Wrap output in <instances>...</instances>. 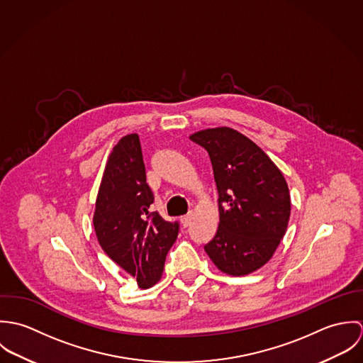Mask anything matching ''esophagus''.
Here are the masks:
<instances>
[{"label":"esophagus","mask_w":363,"mask_h":363,"mask_svg":"<svg viewBox=\"0 0 363 363\" xmlns=\"http://www.w3.org/2000/svg\"><path fill=\"white\" fill-rule=\"evenodd\" d=\"M180 222H182V225H183L184 228H187V226L190 225V222H191V215L187 213V215L182 216V218H180Z\"/></svg>","instance_id":"34e87169"}]
</instances>
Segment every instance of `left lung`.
<instances>
[{"label":"left lung","mask_w":363,"mask_h":363,"mask_svg":"<svg viewBox=\"0 0 363 363\" xmlns=\"http://www.w3.org/2000/svg\"><path fill=\"white\" fill-rule=\"evenodd\" d=\"M190 140L207 151L218 190L219 225L204 250L222 272L250 274L272 257L286 232L288 184L265 152L236 130L208 128Z\"/></svg>","instance_id":"left-lung-1"}]
</instances>
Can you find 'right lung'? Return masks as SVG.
I'll return each instance as SVG.
<instances>
[{
  "label": "right lung",
  "instance_id": "1",
  "mask_svg": "<svg viewBox=\"0 0 363 363\" xmlns=\"http://www.w3.org/2000/svg\"><path fill=\"white\" fill-rule=\"evenodd\" d=\"M138 134L123 137L107 159L94 226L104 253L151 288L160 279L166 255L177 239L180 223L164 220L151 204Z\"/></svg>",
  "mask_w": 363,
  "mask_h": 363
}]
</instances>
